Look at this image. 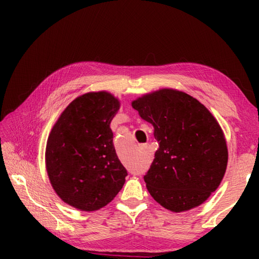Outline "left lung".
<instances>
[{
	"label": "left lung",
	"instance_id": "obj_1",
	"mask_svg": "<svg viewBox=\"0 0 259 259\" xmlns=\"http://www.w3.org/2000/svg\"><path fill=\"white\" fill-rule=\"evenodd\" d=\"M154 126L159 148L144 176L150 194L174 212L198 207L224 177L229 153L216 119L199 100L162 89L133 102Z\"/></svg>",
	"mask_w": 259,
	"mask_h": 259
}]
</instances>
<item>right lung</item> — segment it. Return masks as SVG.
<instances>
[{
	"mask_svg": "<svg viewBox=\"0 0 259 259\" xmlns=\"http://www.w3.org/2000/svg\"><path fill=\"white\" fill-rule=\"evenodd\" d=\"M120 103L111 94L89 93L68 105L47 143L48 176L64 202L83 211L103 208L128 176L116 155L111 122Z\"/></svg>",
	"mask_w": 259,
	"mask_h": 259,
	"instance_id": "right-lung-1",
	"label": "right lung"
}]
</instances>
